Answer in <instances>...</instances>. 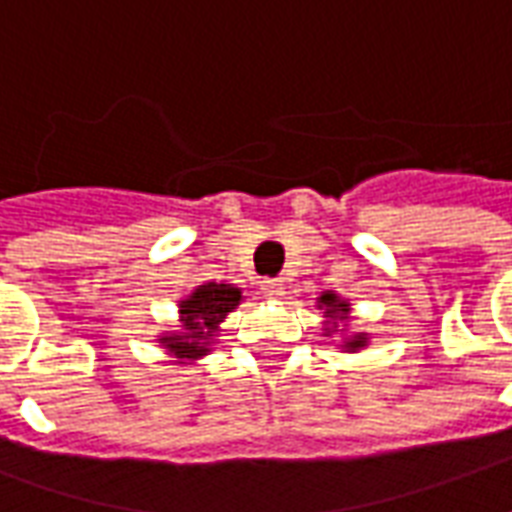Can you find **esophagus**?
<instances>
[{
	"label": "esophagus",
	"mask_w": 512,
	"mask_h": 512,
	"mask_svg": "<svg viewBox=\"0 0 512 512\" xmlns=\"http://www.w3.org/2000/svg\"><path fill=\"white\" fill-rule=\"evenodd\" d=\"M263 293L268 299H279V296H285V282L282 279H263Z\"/></svg>",
	"instance_id": "obj_1"
}]
</instances>
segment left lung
<instances>
[{
	"label": "left lung",
	"mask_w": 512,
	"mask_h": 512,
	"mask_svg": "<svg viewBox=\"0 0 512 512\" xmlns=\"http://www.w3.org/2000/svg\"><path fill=\"white\" fill-rule=\"evenodd\" d=\"M315 307L323 310V337H332V334H343V348L345 354H356L370 343V334L367 332H348V321H351V301L343 299L340 293L334 290H323L321 296L315 299ZM344 323V329H339V323Z\"/></svg>",
	"instance_id": "left-lung-1"
}]
</instances>
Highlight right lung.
<instances>
[{"instance_id": "add662e5", "label": "right lung", "mask_w": 512, "mask_h": 512, "mask_svg": "<svg viewBox=\"0 0 512 512\" xmlns=\"http://www.w3.org/2000/svg\"><path fill=\"white\" fill-rule=\"evenodd\" d=\"M244 301L230 282H202L178 301V329L158 334V345L175 365H197L208 356L222 332L224 318Z\"/></svg>"}]
</instances>
